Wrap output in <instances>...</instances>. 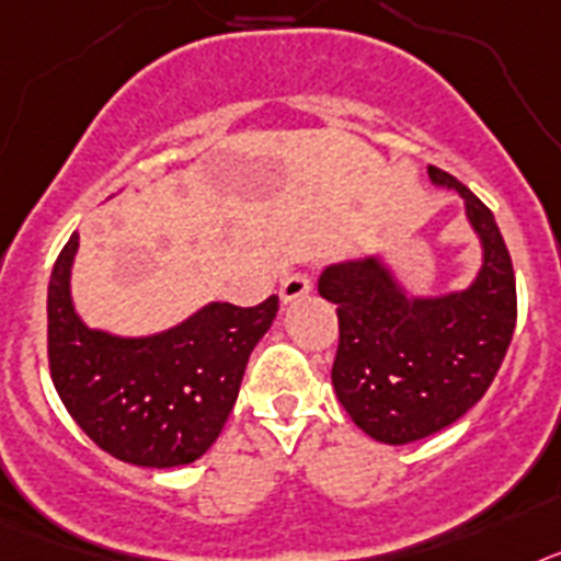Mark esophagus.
Returning <instances> with one entry per match:
<instances>
[{"mask_svg": "<svg viewBox=\"0 0 561 561\" xmlns=\"http://www.w3.org/2000/svg\"><path fill=\"white\" fill-rule=\"evenodd\" d=\"M310 287H313V282H310L308 274H290L282 279L279 296H282V301L287 305V301H296V299H301V296H308Z\"/></svg>", "mask_w": 561, "mask_h": 561, "instance_id": "1", "label": "esophagus"}]
</instances>
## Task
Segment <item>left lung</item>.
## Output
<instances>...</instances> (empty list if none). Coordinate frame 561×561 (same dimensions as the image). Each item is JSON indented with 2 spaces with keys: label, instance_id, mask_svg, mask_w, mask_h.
Wrapping results in <instances>:
<instances>
[{
  "label": "left lung",
  "instance_id": "8db88e82",
  "mask_svg": "<svg viewBox=\"0 0 561 561\" xmlns=\"http://www.w3.org/2000/svg\"><path fill=\"white\" fill-rule=\"evenodd\" d=\"M428 178L460 194L483 248L469 287L409 294L378 253L333 262L319 276V294L339 308L335 396L355 426L389 446L466 415L494 381L516 324L514 267L494 214L449 172L428 165Z\"/></svg>",
  "mask_w": 561,
  "mask_h": 561
}]
</instances>
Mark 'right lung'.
<instances>
[{
	"mask_svg": "<svg viewBox=\"0 0 561 561\" xmlns=\"http://www.w3.org/2000/svg\"><path fill=\"white\" fill-rule=\"evenodd\" d=\"M78 231L47 287V355L56 392L95 446L146 469L186 466L211 449L240 396L248 355L279 310L208 301L174 328L115 335L87 328L70 294Z\"/></svg>",
	"mask_w": 561,
	"mask_h": 561,
	"instance_id": "obj_1",
	"label": "right lung"
}]
</instances>
